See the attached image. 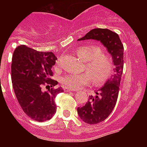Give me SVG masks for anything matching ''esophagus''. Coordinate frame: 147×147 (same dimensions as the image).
<instances>
[{
    "instance_id": "34e87169",
    "label": "esophagus",
    "mask_w": 147,
    "mask_h": 147,
    "mask_svg": "<svg viewBox=\"0 0 147 147\" xmlns=\"http://www.w3.org/2000/svg\"><path fill=\"white\" fill-rule=\"evenodd\" d=\"M64 91L65 92H74V90L72 89H69V88H65Z\"/></svg>"
}]
</instances>
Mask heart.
<instances>
[{"label":"heart","mask_w":147,"mask_h":147,"mask_svg":"<svg viewBox=\"0 0 147 147\" xmlns=\"http://www.w3.org/2000/svg\"><path fill=\"white\" fill-rule=\"evenodd\" d=\"M100 52V47L95 45L79 47L76 50V54L86 62L84 71L87 73L65 75L60 79L62 86L69 89H78L90 84L92 79L95 85H101L106 82L114 73V64L111 55Z\"/></svg>","instance_id":"b5f03b06"}]
</instances>
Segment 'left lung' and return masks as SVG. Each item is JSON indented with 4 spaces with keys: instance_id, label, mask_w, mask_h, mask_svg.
Wrapping results in <instances>:
<instances>
[{
    "instance_id": "8db88e82",
    "label": "left lung",
    "mask_w": 147,
    "mask_h": 147,
    "mask_svg": "<svg viewBox=\"0 0 147 147\" xmlns=\"http://www.w3.org/2000/svg\"><path fill=\"white\" fill-rule=\"evenodd\" d=\"M87 40L100 41L112 56L115 65L114 74L102 87L95 91L96 95L89 96L85 106L77 109L78 116L84 122L95 124L105 121L116 105L123 73V46L118 34L108 29H93L78 41Z\"/></svg>"
}]
</instances>
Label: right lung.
<instances>
[{"instance_id": "1", "label": "right lung", "mask_w": 147, "mask_h": 147, "mask_svg": "<svg viewBox=\"0 0 147 147\" xmlns=\"http://www.w3.org/2000/svg\"><path fill=\"white\" fill-rule=\"evenodd\" d=\"M56 59L52 52H39L24 45L17 47L13 54V88L23 111L34 121L50 120L56 111L55 95L64 92L62 88H54L58 82L50 78Z\"/></svg>"}]
</instances>
